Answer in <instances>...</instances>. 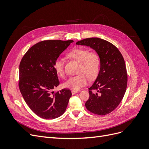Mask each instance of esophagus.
I'll list each match as a JSON object with an SVG mask.
<instances>
[{
  "instance_id": "1",
  "label": "esophagus",
  "mask_w": 149,
  "mask_h": 149,
  "mask_svg": "<svg viewBox=\"0 0 149 149\" xmlns=\"http://www.w3.org/2000/svg\"><path fill=\"white\" fill-rule=\"evenodd\" d=\"M76 93H78V91H75V90H72V91H71L72 94H76Z\"/></svg>"
}]
</instances>
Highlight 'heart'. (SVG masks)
<instances>
[{"label":"heart","mask_w":149,"mask_h":149,"mask_svg":"<svg viewBox=\"0 0 149 149\" xmlns=\"http://www.w3.org/2000/svg\"><path fill=\"white\" fill-rule=\"evenodd\" d=\"M68 56L79 63V74L66 81L63 84L65 88L78 90L86 85L89 79L93 80L97 77L101 68V57L97 52H89L85 48H76L68 53ZM53 66L57 74L61 78H65L64 60L56 58Z\"/></svg>","instance_id":"heart-1"}]
</instances>
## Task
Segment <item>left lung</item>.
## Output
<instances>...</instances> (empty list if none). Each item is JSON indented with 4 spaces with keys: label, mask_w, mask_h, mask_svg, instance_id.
I'll return each mask as SVG.
<instances>
[{
    "label": "left lung",
    "mask_w": 149,
    "mask_h": 149,
    "mask_svg": "<svg viewBox=\"0 0 149 149\" xmlns=\"http://www.w3.org/2000/svg\"><path fill=\"white\" fill-rule=\"evenodd\" d=\"M76 45L88 46L101 57V68L95 81L88 88L86 109L104 116L111 113L123 100L127 84V73L124 58L113 44L99 38H85Z\"/></svg>",
    "instance_id": "obj_1"
}]
</instances>
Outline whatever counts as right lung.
Segmentation results:
<instances>
[{
    "instance_id": "obj_1",
    "label": "right lung",
    "mask_w": 149,
    "mask_h": 149,
    "mask_svg": "<svg viewBox=\"0 0 149 149\" xmlns=\"http://www.w3.org/2000/svg\"><path fill=\"white\" fill-rule=\"evenodd\" d=\"M73 40H43L24 55L19 65V87L30 109L40 118L52 119L64 113L71 93L69 89L54 92L60 84L53 64Z\"/></svg>"
}]
</instances>
